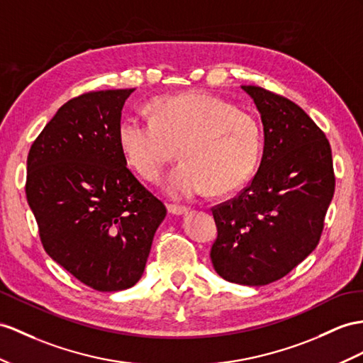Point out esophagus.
Here are the masks:
<instances>
[{"mask_svg":"<svg viewBox=\"0 0 363 363\" xmlns=\"http://www.w3.org/2000/svg\"><path fill=\"white\" fill-rule=\"evenodd\" d=\"M167 211L171 212V214H174V216H183V214H186L188 212V206H182V205H167Z\"/></svg>","mask_w":363,"mask_h":363,"instance_id":"1","label":"esophagus"}]
</instances>
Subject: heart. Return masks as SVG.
Masks as SVG:
<instances>
[{
  "mask_svg": "<svg viewBox=\"0 0 363 363\" xmlns=\"http://www.w3.org/2000/svg\"><path fill=\"white\" fill-rule=\"evenodd\" d=\"M151 118L129 115L118 140L126 163L145 180L157 182L179 154L183 162L164 182L167 196L188 200L238 189L251 179L263 149V130L252 113L205 92L164 95Z\"/></svg>",
  "mask_w": 363,
  "mask_h": 363,
  "instance_id": "obj_1",
  "label": "heart"
}]
</instances>
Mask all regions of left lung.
I'll use <instances>...</instances> for the list:
<instances>
[{"instance_id":"left-lung-1","label":"left lung","mask_w":363,"mask_h":363,"mask_svg":"<svg viewBox=\"0 0 363 363\" xmlns=\"http://www.w3.org/2000/svg\"><path fill=\"white\" fill-rule=\"evenodd\" d=\"M242 87L262 115L264 149L250 186L211 209V260L225 280L263 286L314 251L335 177L330 141L300 106L260 86Z\"/></svg>"}]
</instances>
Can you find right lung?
I'll return each mask as SVG.
<instances>
[{
  "label": "right lung",
  "mask_w": 363,
  "mask_h": 363,
  "mask_svg": "<svg viewBox=\"0 0 363 363\" xmlns=\"http://www.w3.org/2000/svg\"><path fill=\"white\" fill-rule=\"evenodd\" d=\"M132 92L92 91L69 100L28 155L26 197L44 251L101 293L137 284L166 216L120 147L121 109Z\"/></svg>",
  "instance_id": "add662e5"
}]
</instances>
